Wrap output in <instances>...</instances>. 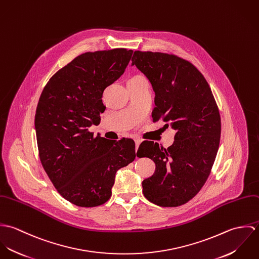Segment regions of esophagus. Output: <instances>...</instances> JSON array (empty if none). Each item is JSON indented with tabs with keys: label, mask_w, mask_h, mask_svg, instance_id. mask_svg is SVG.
<instances>
[{
	"label": "esophagus",
	"mask_w": 259,
	"mask_h": 259,
	"mask_svg": "<svg viewBox=\"0 0 259 259\" xmlns=\"http://www.w3.org/2000/svg\"><path fill=\"white\" fill-rule=\"evenodd\" d=\"M135 143H136V151H137L142 142H141V140H135Z\"/></svg>",
	"instance_id": "esophagus-1"
}]
</instances>
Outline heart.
<instances>
[{
    "label": "heart",
    "mask_w": 259,
    "mask_h": 259,
    "mask_svg": "<svg viewBox=\"0 0 259 259\" xmlns=\"http://www.w3.org/2000/svg\"><path fill=\"white\" fill-rule=\"evenodd\" d=\"M136 77H144V76H136ZM136 77H134V78H136Z\"/></svg>",
    "instance_id": "b5f03b06"
}]
</instances>
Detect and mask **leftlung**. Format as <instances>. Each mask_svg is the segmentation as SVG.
<instances>
[{
    "label": "left lung",
    "instance_id": "1",
    "mask_svg": "<svg viewBox=\"0 0 259 259\" xmlns=\"http://www.w3.org/2000/svg\"><path fill=\"white\" fill-rule=\"evenodd\" d=\"M155 94L153 121L162 118L176 131L167 148L145 141L139 156L155 163L154 174L143 182L150 202L163 206L183 205L205 184L220 147L222 122L211 90L201 73L175 55L136 51L132 59Z\"/></svg>",
    "mask_w": 259,
    "mask_h": 259
}]
</instances>
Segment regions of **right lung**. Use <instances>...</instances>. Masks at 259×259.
Listing matches in <instances>:
<instances>
[{
	"label": "right lung",
	"instance_id": "1",
	"mask_svg": "<svg viewBox=\"0 0 259 259\" xmlns=\"http://www.w3.org/2000/svg\"><path fill=\"white\" fill-rule=\"evenodd\" d=\"M132 50L84 53L54 74L37 103L35 127L39 159L59 193L81 207L99 206L111 195L115 172L135 160V142L94 137L104 91L124 73Z\"/></svg>",
	"mask_w": 259,
	"mask_h": 259
}]
</instances>
